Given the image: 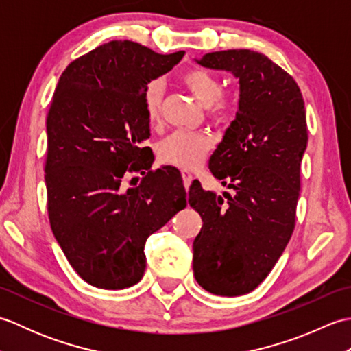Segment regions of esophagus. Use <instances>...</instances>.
Instances as JSON below:
<instances>
[{
  "instance_id": "obj_1",
  "label": "esophagus",
  "mask_w": 351,
  "mask_h": 351,
  "mask_svg": "<svg viewBox=\"0 0 351 351\" xmlns=\"http://www.w3.org/2000/svg\"><path fill=\"white\" fill-rule=\"evenodd\" d=\"M182 181H184V187L189 190V187L191 185V181H193V175L190 173V171L187 170H182Z\"/></svg>"
}]
</instances>
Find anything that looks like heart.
Returning a JSON list of instances; mask_svg holds the SVG:
<instances>
[{"label":"heart","mask_w":351,"mask_h":351,"mask_svg":"<svg viewBox=\"0 0 351 351\" xmlns=\"http://www.w3.org/2000/svg\"><path fill=\"white\" fill-rule=\"evenodd\" d=\"M181 84L195 96V99L210 111V116L223 121L235 110V101L221 93V83L214 73L195 68L181 75ZM161 87L156 81L145 88L143 107L147 122L158 125L161 121ZM213 147V138L205 132H175L158 145V158L171 166L193 170L204 161Z\"/></svg>","instance_id":"heart-1"}]
</instances>
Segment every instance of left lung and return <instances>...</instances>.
I'll return each instance as SVG.
<instances>
[{"label":"left lung","instance_id":"8db88e82","mask_svg":"<svg viewBox=\"0 0 351 351\" xmlns=\"http://www.w3.org/2000/svg\"><path fill=\"white\" fill-rule=\"evenodd\" d=\"M196 63L232 73L240 95L210 158L211 173L232 195L217 196L200 184L189 191L204 220L193 243V271L213 294L243 295L267 278L293 235L306 111L294 78L256 51L210 52Z\"/></svg>","mask_w":351,"mask_h":351}]
</instances>
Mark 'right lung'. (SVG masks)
Segmentation results:
<instances>
[{"instance_id":"add662e5","label":"right lung","mask_w":351,"mask_h":351,"mask_svg":"<svg viewBox=\"0 0 351 351\" xmlns=\"http://www.w3.org/2000/svg\"><path fill=\"white\" fill-rule=\"evenodd\" d=\"M185 52L162 56L130 40L104 43L62 73L47 117L45 184L52 234L73 270L96 288L136 285L145 243L187 205L181 173L149 170L154 154L143 95ZM126 171L145 175L125 191Z\"/></svg>"}]
</instances>
